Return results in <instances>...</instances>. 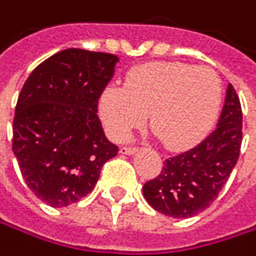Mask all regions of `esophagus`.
Here are the masks:
<instances>
[{
  "label": "esophagus",
  "mask_w": 256,
  "mask_h": 256,
  "mask_svg": "<svg viewBox=\"0 0 256 256\" xmlns=\"http://www.w3.org/2000/svg\"><path fill=\"white\" fill-rule=\"evenodd\" d=\"M135 152H136L135 147H121V148H120V153H121V154H134Z\"/></svg>",
  "instance_id": "34e87169"
}]
</instances>
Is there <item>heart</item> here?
<instances>
[{"mask_svg":"<svg viewBox=\"0 0 256 256\" xmlns=\"http://www.w3.org/2000/svg\"><path fill=\"white\" fill-rule=\"evenodd\" d=\"M222 98L220 79L206 66L150 62L132 68L124 85L109 84L98 98L104 129L124 141L150 114L152 127L174 150L196 144L213 124Z\"/></svg>","mask_w":256,"mask_h":256,"instance_id":"heart-1","label":"heart"}]
</instances>
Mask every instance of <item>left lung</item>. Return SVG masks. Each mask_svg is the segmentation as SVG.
<instances>
[{
	"instance_id": "1",
	"label": "left lung",
	"mask_w": 256,
	"mask_h": 256,
	"mask_svg": "<svg viewBox=\"0 0 256 256\" xmlns=\"http://www.w3.org/2000/svg\"><path fill=\"white\" fill-rule=\"evenodd\" d=\"M243 115L238 96L228 84L216 129L196 147L168 158L160 174L142 186L147 202L170 218H192L224 189L242 147Z\"/></svg>"
}]
</instances>
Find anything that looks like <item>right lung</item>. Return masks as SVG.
Listing matches in <instances>:
<instances>
[{"label": "right lung", "mask_w": 256, "mask_h": 256, "mask_svg": "<svg viewBox=\"0 0 256 256\" xmlns=\"http://www.w3.org/2000/svg\"><path fill=\"white\" fill-rule=\"evenodd\" d=\"M116 62L112 54L66 49L38 64L22 86L13 154L28 188L50 207L86 196L104 162L118 153L97 115Z\"/></svg>", "instance_id": "1"}]
</instances>
